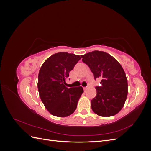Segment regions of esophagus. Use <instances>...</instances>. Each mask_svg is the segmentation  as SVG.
<instances>
[{
    "mask_svg": "<svg viewBox=\"0 0 151 151\" xmlns=\"http://www.w3.org/2000/svg\"><path fill=\"white\" fill-rule=\"evenodd\" d=\"M87 88H88V87H84V88H83V89H84V91H86V89H87Z\"/></svg>",
    "mask_w": 151,
    "mask_h": 151,
    "instance_id": "1",
    "label": "esophagus"
}]
</instances>
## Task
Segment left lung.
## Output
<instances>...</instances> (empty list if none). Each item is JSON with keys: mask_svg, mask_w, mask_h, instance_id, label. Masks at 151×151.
Returning <instances> with one entry per match:
<instances>
[{"mask_svg": "<svg viewBox=\"0 0 151 151\" xmlns=\"http://www.w3.org/2000/svg\"><path fill=\"white\" fill-rule=\"evenodd\" d=\"M82 60L94 74V79H101L96 87V96L91 100V108L97 115L111 116L119 112L126 101L128 83L122 67L110 55L93 51L82 55Z\"/></svg>", "mask_w": 151, "mask_h": 151, "instance_id": "obj_1", "label": "left lung"}]
</instances>
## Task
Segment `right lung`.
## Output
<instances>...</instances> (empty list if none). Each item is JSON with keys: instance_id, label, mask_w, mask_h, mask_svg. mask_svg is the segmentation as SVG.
<instances>
[{"instance_id": "add662e5", "label": "right lung", "mask_w": 151, "mask_h": 151, "mask_svg": "<svg viewBox=\"0 0 151 151\" xmlns=\"http://www.w3.org/2000/svg\"><path fill=\"white\" fill-rule=\"evenodd\" d=\"M81 58L74 53H57L47 58L40 68L38 78L40 97L54 116L65 117L76 110L83 89L81 86L68 88L65 81Z\"/></svg>"}]
</instances>
